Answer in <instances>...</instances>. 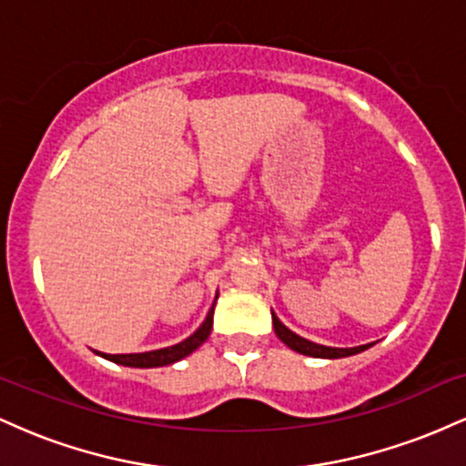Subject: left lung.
Segmentation results:
<instances>
[{
	"mask_svg": "<svg viewBox=\"0 0 466 466\" xmlns=\"http://www.w3.org/2000/svg\"><path fill=\"white\" fill-rule=\"evenodd\" d=\"M271 319H274V330L276 335L280 337L282 344H287L291 350L300 352V355H307V357H318V360H341V357L357 355V352L370 349L372 346V344H366V346H355V349H330V346L315 344V341L304 339V337L296 335L293 330H289L287 326L276 318L274 311H271Z\"/></svg>",
	"mask_w": 466,
	"mask_h": 466,
	"instance_id": "obj_1",
	"label": "left lung"
}]
</instances>
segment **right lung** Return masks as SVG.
<instances>
[{
  "instance_id": "obj_1",
  "label": "right lung",
  "mask_w": 466,
  "mask_h": 466,
  "mask_svg": "<svg viewBox=\"0 0 466 466\" xmlns=\"http://www.w3.org/2000/svg\"><path fill=\"white\" fill-rule=\"evenodd\" d=\"M212 315H215V304H212V309L208 311L203 324L188 337V339L179 341V344H175V346H168V349H159V350H151V352H131V355H106V352H96V355L105 357V360H109L114 363H120V366H129V368L170 366V363L188 357L190 352H195L203 344V341L208 339V335H210V330H212Z\"/></svg>"
}]
</instances>
